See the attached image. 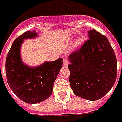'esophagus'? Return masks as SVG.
I'll return each instance as SVG.
<instances>
[{
    "label": "esophagus",
    "mask_w": 122,
    "mask_h": 122,
    "mask_svg": "<svg viewBox=\"0 0 122 122\" xmlns=\"http://www.w3.org/2000/svg\"><path fill=\"white\" fill-rule=\"evenodd\" d=\"M63 65L64 66H67L68 65V62L66 58H64L63 60Z\"/></svg>",
    "instance_id": "34e87169"
}]
</instances>
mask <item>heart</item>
Segmentation results:
<instances>
[{
    "label": "heart",
    "mask_w": 122,
    "mask_h": 122,
    "mask_svg": "<svg viewBox=\"0 0 122 122\" xmlns=\"http://www.w3.org/2000/svg\"><path fill=\"white\" fill-rule=\"evenodd\" d=\"M83 43V40H82V39H78V40L77 41V42L75 43V47H77V48L79 47L81 45H82Z\"/></svg>",
    "instance_id": "obj_1"
}]
</instances>
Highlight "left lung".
Returning a JSON list of instances; mask_svg holds the SVG:
<instances>
[{
	"instance_id": "1",
	"label": "left lung",
	"mask_w": 122,
	"mask_h": 122,
	"mask_svg": "<svg viewBox=\"0 0 122 122\" xmlns=\"http://www.w3.org/2000/svg\"><path fill=\"white\" fill-rule=\"evenodd\" d=\"M89 39L68 56L69 82L76 96L96 101L107 94L117 77V59L105 36L93 29Z\"/></svg>"
}]
</instances>
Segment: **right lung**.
Listing matches in <instances>:
<instances>
[{"label":"right lung","instance_id":"obj_1","mask_svg":"<svg viewBox=\"0 0 122 122\" xmlns=\"http://www.w3.org/2000/svg\"><path fill=\"white\" fill-rule=\"evenodd\" d=\"M37 36V32L32 30L18 36L8 52L5 63L9 86L20 100L29 104L43 102L51 95L54 81L63 63V59L58 58L31 67L22 62L20 49L24 40Z\"/></svg>","mask_w":122,"mask_h":122}]
</instances>
